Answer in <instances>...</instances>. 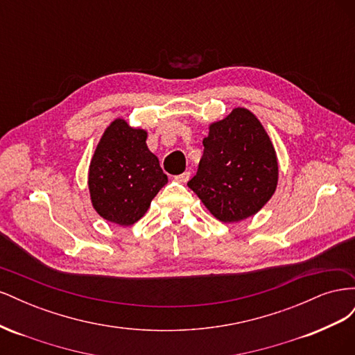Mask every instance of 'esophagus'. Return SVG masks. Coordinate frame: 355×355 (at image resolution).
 Instances as JSON below:
<instances>
[{
	"label": "esophagus",
	"mask_w": 355,
	"mask_h": 355,
	"mask_svg": "<svg viewBox=\"0 0 355 355\" xmlns=\"http://www.w3.org/2000/svg\"><path fill=\"white\" fill-rule=\"evenodd\" d=\"M189 178H191V173H189V171H184V173H182V175L175 176V180L180 182V184H187V182L189 180Z\"/></svg>",
	"instance_id": "esophagus-1"
}]
</instances>
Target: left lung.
<instances>
[{"label": "left lung", "mask_w": 355, "mask_h": 355, "mask_svg": "<svg viewBox=\"0 0 355 355\" xmlns=\"http://www.w3.org/2000/svg\"><path fill=\"white\" fill-rule=\"evenodd\" d=\"M204 151L188 187L214 218L239 222L274 194L278 166L274 146L257 118L244 108L210 125Z\"/></svg>", "instance_id": "1"}]
</instances>
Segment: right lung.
Wrapping results in <instances>:
<instances>
[{
    "label": "right lung",
    "instance_id": "right-lung-1",
    "mask_svg": "<svg viewBox=\"0 0 355 355\" xmlns=\"http://www.w3.org/2000/svg\"><path fill=\"white\" fill-rule=\"evenodd\" d=\"M167 182L144 130L123 120L106 128L89 171L92 201L102 218L123 227L133 225Z\"/></svg>",
    "mask_w": 355,
    "mask_h": 355
}]
</instances>
